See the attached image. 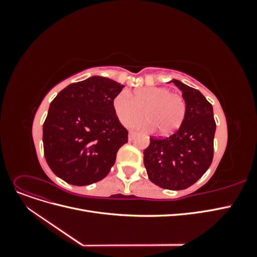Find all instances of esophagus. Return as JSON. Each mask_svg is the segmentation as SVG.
Listing matches in <instances>:
<instances>
[{"mask_svg": "<svg viewBox=\"0 0 257 257\" xmlns=\"http://www.w3.org/2000/svg\"><path fill=\"white\" fill-rule=\"evenodd\" d=\"M135 132H130V133H128V139H130V141H133V139L135 138Z\"/></svg>", "mask_w": 257, "mask_h": 257, "instance_id": "esophagus-1", "label": "esophagus"}]
</instances>
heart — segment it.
Listing matches in <instances>:
<instances>
[{
  "label": "heart",
  "mask_w": 257,
  "mask_h": 257,
  "mask_svg": "<svg viewBox=\"0 0 257 257\" xmlns=\"http://www.w3.org/2000/svg\"><path fill=\"white\" fill-rule=\"evenodd\" d=\"M112 107L122 123L130 121L128 127L148 132L155 128L163 136L173 134L180 127L186 113L184 97L164 87L139 88L132 95L121 91L113 97ZM143 113L148 119L134 120Z\"/></svg>",
  "instance_id": "b5f03b06"
}]
</instances>
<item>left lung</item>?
<instances>
[{"instance_id": "8db88e82", "label": "left lung", "mask_w": 257, "mask_h": 257, "mask_svg": "<svg viewBox=\"0 0 257 257\" xmlns=\"http://www.w3.org/2000/svg\"><path fill=\"white\" fill-rule=\"evenodd\" d=\"M186 102L185 118L173 135L150 138L144 164L150 181L162 189L189 188L203 176L213 159V108L201 93L173 79Z\"/></svg>"}]
</instances>
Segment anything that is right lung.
<instances>
[{"label":"right lung","instance_id":"obj_1","mask_svg":"<svg viewBox=\"0 0 257 257\" xmlns=\"http://www.w3.org/2000/svg\"><path fill=\"white\" fill-rule=\"evenodd\" d=\"M124 85L92 76L62 90L43 125L45 158L50 169L73 185L104 179L116 152L127 143V131L116 116L112 99Z\"/></svg>","mask_w":257,"mask_h":257}]
</instances>
